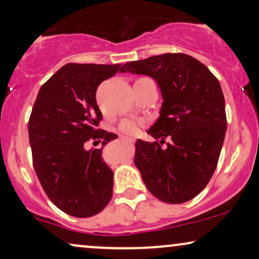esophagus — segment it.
<instances>
[{
  "instance_id": "esophagus-1",
  "label": "esophagus",
  "mask_w": 259,
  "mask_h": 259,
  "mask_svg": "<svg viewBox=\"0 0 259 259\" xmlns=\"http://www.w3.org/2000/svg\"><path fill=\"white\" fill-rule=\"evenodd\" d=\"M125 140H127V141H132V142L135 141V140H134V139H126V138H125Z\"/></svg>"
}]
</instances>
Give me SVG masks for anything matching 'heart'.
Returning <instances> with one entry per match:
<instances>
[{
  "mask_svg": "<svg viewBox=\"0 0 259 259\" xmlns=\"http://www.w3.org/2000/svg\"><path fill=\"white\" fill-rule=\"evenodd\" d=\"M144 124H145L144 120L135 119V118H126V119L121 121L119 130L123 134L134 136V135H138L140 130H141V127L144 126Z\"/></svg>",
  "mask_w": 259,
  "mask_h": 259,
  "instance_id": "1",
  "label": "heart"
}]
</instances>
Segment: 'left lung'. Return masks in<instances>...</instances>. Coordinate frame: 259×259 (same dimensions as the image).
I'll return each instance as SVG.
<instances>
[{
	"instance_id": "8db88e82",
	"label": "left lung",
	"mask_w": 259,
	"mask_h": 259,
	"mask_svg": "<svg viewBox=\"0 0 259 259\" xmlns=\"http://www.w3.org/2000/svg\"><path fill=\"white\" fill-rule=\"evenodd\" d=\"M125 72L153 78L163 97L159 118L147 132L160 141L138 140L135 144V165L145 185L167 203L192 200L214 173L227 132L218 79L184 53L129 62L121 73ZM167 137L171 142L162 147Z\"/></svg>"
}]
</instances>
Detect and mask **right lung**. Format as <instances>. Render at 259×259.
Instances as JSON below:
<instances>
[{
	"label": "right lung",
	"instance_id": "add662e5",
	"mask_svg": "<svg viewBox=\"0 0 259 259\" xmlns=\"http://www.w3.org/2000/svg\"><path fill=\"white\" fill-rule=\"evenodd\" d=\"M123 68L65 64L41 86L32 107L28 129L38 181L55 206L76 218L97 214L112 198L113 171L102 148L118 135L99 129L96 90ZM90 138L103 147L86 150Z\"/></svg>",
	"mask_w": 259,
	"mask_h": 259
}]
</instances>
